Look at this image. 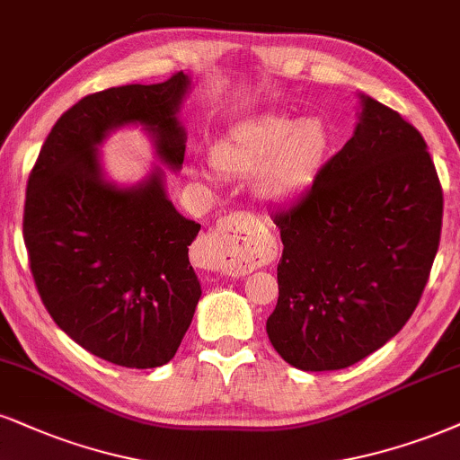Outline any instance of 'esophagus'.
<instances>
[{
  "mask_svg": "<svg viewBox=\"0 0 460 460\" xmlns=\"http://www.w3.org/2000/svg\"><path fill=\"white\" fill-rule=\"evenodd\" d=\"M196 260L204 269H221L228 273H249L262 264V249L247 215L234 213L219 221L196 247Z\"/></svg>",
  "mask_w": 460,
  "mask_h": 460,
  "instance_id": "esophagus-1",
  "label": "esophagus"
}]
</instances>
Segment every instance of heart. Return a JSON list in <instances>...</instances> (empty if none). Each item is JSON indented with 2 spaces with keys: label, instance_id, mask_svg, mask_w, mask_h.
I'll return each mask as SVG.
<instances>
[{
  "label": "heart",
  "instance_id": "1",
  "mask_svg": "<svg viewBox=\"0 0 460 460\" xmlns=\"http://www.w3.org/2000/svg\"><path fill=\"white\" fill-rule=\"evenodd\" d=\"M331 132L320 117L294 121L286 115H264L243 123L213 149V164L228 177L258 174L264 200H290L307 187L322 168Z\"/></svg>",
  "mask_w": 460,
  "mask_h": 460
}]
</instances>
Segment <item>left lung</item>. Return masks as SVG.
Listing matches in <instances>:
<instances>
[{"label": "left lung", "mask_w": 460, "mask_h": 460, "mask_svg": "<svg viewBox=\"0 0 460 460\" xmlns=\"http://www.w3.org/2000/svg\"><path fill=\"white\" fill-rule=\"evenodd\" d=\"M354 134L275 215L283 253L270 343L300 371H339L410 320L439 247L444 196L427 143L358 93Z\"/></svg>", "instance_id": "1"}]
</instances>
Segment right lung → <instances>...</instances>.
I'll return each instance as SVG.
<instances>
[{"mask_svg": "<svg viewBox=\"0 0 460 460\" xmlns=\"http://www.w3.org/2000/svg\"><path fill=\"white\" fill-rule=\"evenodd\" d=\"M190 92L179 72L87 95L50 129L27 183L22 236L40 298L67 337L119 367L172 360L202 296L190 264L200 224L174 208L159 166H183L179 112ZM123 127L143 128L158 160L129 186L112 181L99 155Z\"/></svg>", "mask_w": 460, "mask_h": 460, "instance_id": "obj_1", "label": "right lung"}]
</instances>
